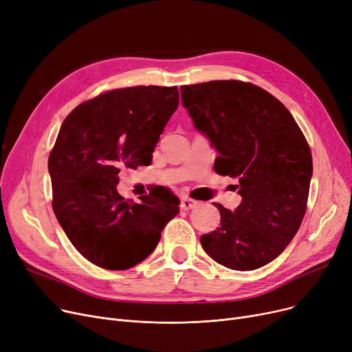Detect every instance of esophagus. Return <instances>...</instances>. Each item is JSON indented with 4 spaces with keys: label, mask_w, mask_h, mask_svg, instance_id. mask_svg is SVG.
<instances>
[{
    "label": "esophagus",
    "mask_w": 352,
    "mask_h": 352,
    "mask_svg": "<svg viewBox=\"0 0 352 352\" xmlns=\"http://www.w3.org/2000/svg\"><path fill=\"white\" fill-rule=\"evenodd\" d=\"M198 204H199V202L195 201V199H192V198H182V199H181V210L188 211V210L195 208Z\"/></svg>",
    "instance_id": "34e87169"
}]
</instances>
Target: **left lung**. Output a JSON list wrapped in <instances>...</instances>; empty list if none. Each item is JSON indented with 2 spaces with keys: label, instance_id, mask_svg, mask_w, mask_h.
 <instances>
[{
  "label": "left lung",
  "instance_id": "obj_1",
  "mask_svg": "<svg viewBox=\"0 0 352 352\" xmlns=\"http://www.w3.org/2000/svg\"><path fill=\"white\" fill-rule=\"evenodd\" d=\"M182 105L215 146L214 170L238 178L241 204L218 206L221 223L201 235L204 251L230 270L251 271L278 256L307 211L312 155L285 105L251 82L181 87Z\"/></svg>",
  "mask_w": 352,
  "mask_h": 352
}]
</instances>
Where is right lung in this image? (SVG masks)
I'll return each mask as SVG.
<instances>
[{"mask_svg":"<svg viewBox=\"0 0 352 352\" xmlns=\"http://www.w3.org/2000/svg\"><path fill=\"white\" fill-rule=\"evenodd\" d=\"M178 87L111 89L74 108L48 158L52 210L77 251L97 267L128 270L150 255L178 214L170 190L125 201L122 168L153 161L164 126L175 113Z\"/></svg>","mask_w":352,"mask_h":352,"instance_id":"obj_1","label":"right lung"}]
</instances>
